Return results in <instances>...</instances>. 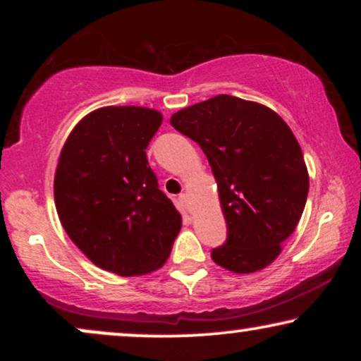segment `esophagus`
I'll use <instances>...</instances> for the list:
<instances>
[{
	"label": "esophagus",
	"instance_id": "esophagus-1",
	"mask_svg": "<svg viewBox=\"0 0 361 361\" xmlns=\"http://www.w3.org/2000/svg\"><path fill=\"white\" fill-rule=\"evenodd\" d=\"M180 204L185 207V209H188V204H190V200H188V195L186 193H181L180 195Z\"/></svg>",
	"mask_w": 361,
	"mask_h": 361
}]
</instances>
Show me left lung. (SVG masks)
<instances>
[{
    "label": "left lung",
    "instance_id": "obj_1",
    "mask_svg": "<svg viewBox=\"0 0 361 361\" xmlns=\"http://www.w3.org/2000/svg\"><path fill=\"white\" fill-rule=\"evenodd\" d=\"M169 122L202 147L217 181L227 239L212 259L234 273L263 270L295 231L307 200L295 135L268 106L229 94L176 111Z\"/></svg>",
    "mask_w": 361,
    "mask_h": 361
}]
</instances>
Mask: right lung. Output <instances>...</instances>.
<instances>
[{
	"instance_id": "add662e5",
	"label": "right lung",
	"mask_w": 361,
	"mask_h": 361,
	"mask_svg": "<svg viewBox=\"0 0 361 361\" xmlns=\"http://www.w3.org/2000/svg\"><path fill=\"white\" fill-rule=\"evenodd\" d=\"M161 122L144 106L98 109L73 128L57 163L62 227L91 263L120 276L163 267L181 229L146 156Z\"/></svg>"
}]
</instances>
